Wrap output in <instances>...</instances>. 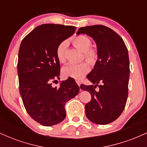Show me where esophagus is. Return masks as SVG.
<instances>
[{
	"label": "esophagus",
	"mask_w": 147,
	"mask_h": 147,
	"mask_svg": "<svg viewBox=\"0 0 147 147\" xmlns=\"http://www.w3.org/2000/svg\"><path fill=\"white\" fill-rule=\"evenodd\" d=\"M76 83L77 84V85L78 86H80V84H81V82L79 80H76Z\"/></svg>",
	"instance_id": "1"
}]
</instances>
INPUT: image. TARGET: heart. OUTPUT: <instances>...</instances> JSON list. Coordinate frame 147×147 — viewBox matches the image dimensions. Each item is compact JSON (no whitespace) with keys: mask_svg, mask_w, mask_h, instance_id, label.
Instances as JSON below:
<instances>
[{"mask_svg":"<svg viewBox=\"0 0 147 147\" xmlns=\"http://www.w3.org/2000/svg\"><path fill=\"white\" fill-rule=\"evenodd\" d=\"M72 43L76 48L84 52V57L91 65H94L98 59V52L97 50L92 48V41L88 36L85 35H79L74 37ZM68 43L62 41L57 45L56 49V56L61 63L66 61V50ZM90 70L89 65L86 62L79 64H70L63 67L62 74L65 77H71L75 79H80L84 77Z\"/></svg>","mask_w":147,"mask_h":147,"instance_id":"obj_1","label":"heart"}]
</instances>
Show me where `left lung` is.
<instances>
[{
	"mask_svg": "<svg viewBox=\"0 0 147 147\" xmlns=\"http://www.w3.org/2000/svg\"><path fill=\"white\" fill-rule=\"evenodd\" d=\"M77 34L92 37L98 52V60L87 76L93 85L80 86L91 95L85 105L86 115L95 124H108L119 117L126 104L130 72L127 48L118 34L102 25L81 28Z\"/></svg>",
	"mask_w": 147,
	"mask_h": 147,
	"instance_id": "1",
	"label": "left lung"
}]
</instances>
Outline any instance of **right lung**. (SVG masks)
<instances>
[{
  "mask_svg": "<svg viewBox=\"0 0 147 147\" xmlns=\"http://www.w3.org/2000/svg\"><path fill=\"white\" fill-rule=\"evenodd\" d=\"M75 29L70 25H41L20 45L17 63L20 94L28 113L43 126L61 122L66 116L65 103L79 92L75 79L62 81L58 88L52 86L60 75L57 45L72 36Z\"/></svg>",
  "mask_w": 147,
  "mask_h": 147,
  "instance_id": "add662e5",
  "label": "right lung"
}]
</instances>
